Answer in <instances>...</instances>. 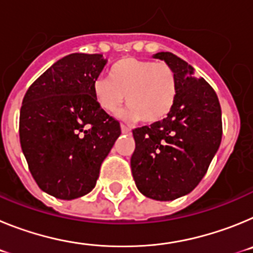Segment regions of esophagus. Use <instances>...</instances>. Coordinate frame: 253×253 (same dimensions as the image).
<instances>
[{
    "mask_svg": "<svg viewBox=\"0 0 253 253\" xmlns=\"http://www.w3.org/2000/svg\"><path fill=\"white\" fill-rule=\"evenodd\" d=\"M120 128H122V131H123V133H124V134H129V133H130V129H129L128 126H125L124 124L120 125Z\"/></svg>",
    "mask_w": 253,
    "mask_h": 253,
    "instance_id": "1",
    "label": "esophagus"
}]
</instances>
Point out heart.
Segmentation results:
<instances>
[{"mask_svg": "<svg viewBox=\"0 0 253 253\" xmlns=\"http://www.w3.org/2000/svg\"><path fill=\"white\" fill-rule=\"evenodd\" d=\"M92 90L96 102L106 113H116L125 100L128 118L156 124L175 106L177 80L163 62L125 57L113 64L109 78L93 82Z\"/></svg>", "mask_w": 253, "mask_h": 253, "instance_id": "1", "label": "heart"}]
</instances>
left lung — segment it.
Wrapping results in <instances>:
<instances>
[{
    "mask_svg": "<svg viewBox=\"0 0 253 253\" xmlns=\"http://www.w3.org/2000/svg\"><path fill=\"white\" fill-rule=\"evenodd\" d=\"M153 58L173 69L177 97L166 119L134 129L130 166L143 195L169 202L191 193L207 173L222 140V110L215 91L184 59L169 51Z\"/></svg>",
    "mask_w": 253,
    "mask_h": 253,
    "instance_id": "1",
    "label": "left lung"
}]
</instances>
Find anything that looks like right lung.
<instances>
[{
    "label": "right lung",
    "mask_w": 253,
    "mask_h": 253,
    "mask_svg": "<svg viewBox=\"0 0 253 253\" xmlns=\"http://www.w3.org/2000/svg\"><path fill=\"white\" fill-rule=\"evenodd\" d=\"M107 59L73 53L57 60L29 87L20 110V143L44 193L62 200L86 195L119 138L120 124L93 97Z\"/></svg>",
    "instance_id": "obj_1"
}]
</instances>
